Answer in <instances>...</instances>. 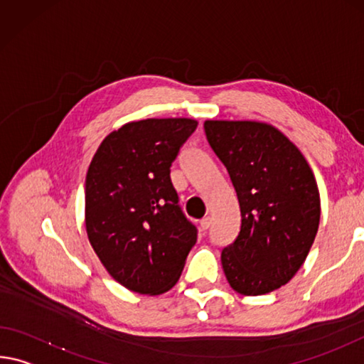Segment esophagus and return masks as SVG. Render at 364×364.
Masks as SVG:
<instances>
[{
	"mask_svg": "<svg viewBox=\"0 0 364 364\" xmlns=\"http://www.w3.org/2000/svg\"><path fill=\"white\" fill-rule=\"evenodd\" d=\"M210 223H212L210 217H205V218H203V220L199 222V225H200V230H207V228L210 227Z\"/></svg>",
	"mask_w": 364,
	"mask_h": 364,
	"instance_id": "1",
	"label": "esophagus"
}]
</instances>
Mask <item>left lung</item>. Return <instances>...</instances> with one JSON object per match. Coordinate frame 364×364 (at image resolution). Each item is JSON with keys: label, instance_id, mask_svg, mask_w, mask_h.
<instances>
[{"label": "left lung", "instance_id": "1", "mask_svg": "<svg viewBox=\"0 0 364 364\" xmlns=\"http://www.w3.org/2000/svg\"><path fill=\"white\" fill-rule=\"evenodd\" d=\"M212 151L238 196L241 227L222 251L230 287L265 295L290 282L306 261L321 220L314 173L275 126L252 119H205Z\"/></svg>", "mask_w": 364, "mask_h": 364}]
</instances>
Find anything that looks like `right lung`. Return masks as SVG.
Returning <instances> with one entry per match:
<instances>
[{
  "mask_svg": "<svg viewBox=\"0 0 364 364\" xmlns=\"http://www.w3.org/2000/svg\"><path fill=\"white\" fill-rule=\"evenodd\" d=\"M193 118L129 121L102 141L85 176V232L103 267L141 295H161L180 279L198 241L170 180Z\"/></svg>",
  "mask_w": 364,
  "mask_h": 364,
  "instance_id": "add662e5",
  "label": "right lung"
}]
</instances>
